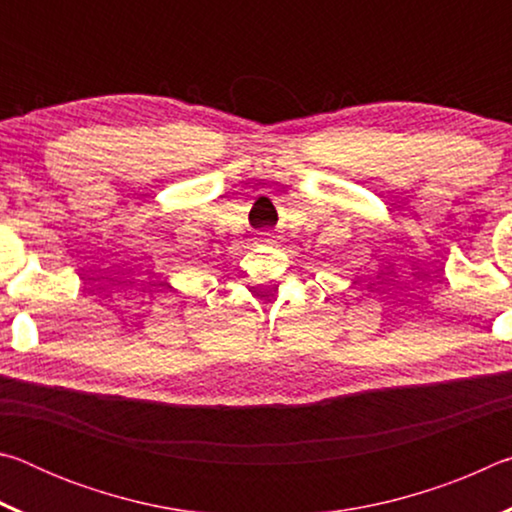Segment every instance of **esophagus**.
<instances>
[{
	"label": "esophagus",
	"mask_w": 512,
	"mask_h": 512,
	"mask_svg": "<svg viewBox=\"0 0 512 512\" xmlns=\"http://www.w3.org/2000/svg\"><path fill=\"white\" fill-rule=\"evenodd\" d=\"M259 235V239H264V241H271V232H257Z\"/></svg>",
	"instance_id": "esophagus-1"
}]
</instances>
